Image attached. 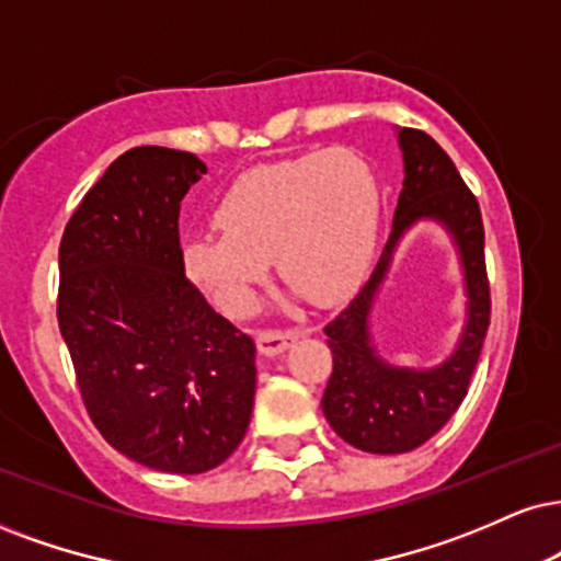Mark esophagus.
Segmentation results:
<instances>
[{
	"label": "esophagus",
	"instance_id": "esophagus-1",
	"mask_svg": "<svg viewBox=\"0 0 561 561\" xmlns=\"http://www.w3.org/2000/svg\"><path fill=\"white\" fill-rule=\"evenodd\" d=\"M298 340V332H279V329H263L255 332V345L261 355H279L289 347V342Z\"/></svg>",
	"mask_w": 561,
	"mask_h": 561
}]
</instances>
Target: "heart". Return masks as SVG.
<instances>
[{
  "label": "heart",
  "instance_id": "heart-1",
  "mask_svg": "<svg viewBox=\"0 0 561 561\" xmlns=\"http://www.w3.org/2000/svg\"><path fill=\"white\" fill-rule=\"evenodd\" d=\"M214 232L182 245L193 282L242 316L276 263L295 293L332 302L366 272L379 225V182L360 151L323 148L242 174L216 206Z\"/></svg>",
  "mask_w": 561,
  "mask_h": 561
}]
</instances>
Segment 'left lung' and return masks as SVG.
<instances>
[{"instance_id":"8db88e82","label":"left lung","mask_w":561,"mask_h":561,"mask_svg":"<svg viewBox=\"0 0 561 561\" xmlns=\"http://www.w3.org/2000/svg\"><path fill=\"white\" fill-rule=\"evenodd\" d=\"M404 180L391 232L370 279L353 302L329 323L334 368L323 391V415L336 436L370 455H402L428 442L455 415L470 387L491 319L483 259V221L476 195L434 138L397 127ZM421 220H434L450 234L463 268L466 323L458 345L428 369L383 362L369 334V310L390 271L404 233Z\"/></svg>"}]
</instances>
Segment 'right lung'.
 <instances>
[{
  "mask_svg": "<svg viewBox=\"0 0 561 561\" xmlns=\"http://www.w3.org/2000/svg\"><path fill=\"white\" fill-rule=\"evenodd\" d=\"M204 174L195 153L130 148L85 193L59 245V332L88 415L159 473L221 465L253 415L255 342L185 276L180 204Z\"/></svg>",
  "mask_w": 561,
  "mask_h": 561,
  "instance_id": "add662e5",
  "label": "right lung"
}]
</instances>
